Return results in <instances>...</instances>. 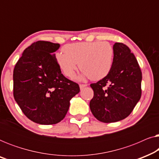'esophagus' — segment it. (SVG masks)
I'll return each mask as SVG.
<instances>
[{
	"label": "esophagus",
	"mask_w": 159,
	"mask_h": 159,
	"mask_svg": "<svg viewBox=\"0 0 159 159\" xmlns=\"http://www.w3.org/2000/svg\"><path fill=\"white\" fill-rule=\"evenodd\" d=\"M88 86V84H80V89H83L84 88H85V87H87Z\"/></svg>",
	"instance_id": "1"
}]
</instances>
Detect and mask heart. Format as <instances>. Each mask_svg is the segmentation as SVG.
<instances>
[{
	"mask_svg": "<svg viewBox=\"0 0 159 159\" xmlns=\"http://www.w3.org/2000/svg\"><path fill=\"white\" fill-rule=\"evenodd\" d=\"M63 53H56L58 66L66 77H71L77 69L82 78L103 79L109 73L114 59V48L108 42H81L66 45Z\"/></svg>",
	"mask_w": 159,
	"mask_h": 159,
	"instance_id": "b5f03b06",
	"label": "heart"
}]
</instances>
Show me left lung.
Masks as SVG:
<instances>
[{"label":"left lung","instance_id":"obj_1","mask_svg":"<svg viewBox=\"0 0 159 159\" xmlns=\"http://www.w3.org/2000/svg\"><path fill=\"white\" fill-rule=\"evenodd\" d=\"M109 73L90 84L94 96L90 102L91 112L104 123L122 120L131 114L141 97L142 72L138 61L127 45L116 43Z\"/></svg>","mask_w":159,"mask_h":159}]
</instances>
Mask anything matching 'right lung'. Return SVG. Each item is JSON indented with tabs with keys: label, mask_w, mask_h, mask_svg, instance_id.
<instances>
[{
	"label": "right lung",
	"mask_w": 159,
	"mask_h": 159,
	"mask_svg": "<svg viewBox=\"0 0 159 159\" xmlns=\"http://www.w3.org/2000/svg\"><path fill=\"white\" fill-rule=\"evenodd\" d=\"M58 43H33L24 51L14 69V97L26 116L40 125L60 122L79 84L61 74L56 58Z\"/></svg>",
	"instance_id": "obj_1"
}]
</instances>
